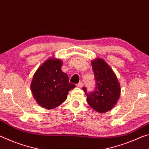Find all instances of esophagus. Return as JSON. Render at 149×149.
Returning <instances> with one entry per match:
<instances>
[{"label": "esophagus", "instance_id": "esophagus-1", "mask_svg": "<svg viewBox=\"0 0 149 149\" xmlns=\"http://www.w3.org/2000/svg\"><path fill=\"white\" fill-rule=\"evenodd\" d=\"M76 85H77V87L81 88V87H83V85H84V84H83V82L80 81V82H79V84H77Z\"/></svg>", "mask_w": 149, "mask_h": 149}]
</instances>
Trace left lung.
<instances>
[{
	"label": "left lung",
	"mask_w": 149,
	"mask_h": 149,
	"mask_svg": "<svg viewBox=\"0 0 149 149\" xmlns=\"http://www.w3.org/2000/svg\"><path fill=\"white\" fill-rule=\"evenodd\" d=\"M96 87L95 91L88 92L83 87L89 105L99 113H104L114 107L119 99L120 86L116 76L110 66L100 58L91 62Z\"/></svg>",
	"instance_id": "1"
}]
</instances>
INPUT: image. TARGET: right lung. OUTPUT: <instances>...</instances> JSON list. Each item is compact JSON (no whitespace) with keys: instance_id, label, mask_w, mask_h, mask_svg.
<instances>
[{"instance_id":"right-lung-1","label":"right lung","mask_w":149,"mask_h":149,"mask_svg":"<svg viewBox=\"0 0 149 149\" xmlns=\"http://www.w3.org/2000/svg\"><path fill=\"white\" fill-rule=\"evenodd\" d=\"M62 65L60 60L50 58L37 69L33 77V95L37 103L47 109L58 107L75 87L69 82L68 75L62 72Z\"/></svg>"}]
</instances>
